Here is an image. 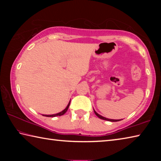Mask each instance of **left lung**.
I'll use <instances>...</instances> for the list:
<instances>
[{
	"label": "left lung",
	"instance_id": "obj_1",
	"mask_svg": "<svg viewBox=\"0 0 161 161\" xmlns=\"http://www.w3.org/2000/svg\"><path fill=\"white\" fill-rule=\"evenodd\" d=\"M94 114H96V115L99 117V119H103V120H107V121H113V122H114V121H120V120H115V119H107V118H105V117H103V116H102L101 115H99V114H97L96 111H95L94 110Z\"/></svg>",
	"mask_w": 161,
	"mask_h": 161
}]
</instances>
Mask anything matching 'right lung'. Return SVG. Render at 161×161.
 Masks as SVG:
<instances>
[{"mask_svg":"<svg viewBox=\"0 0 161 161\" xmlns=\"http://www.w3.org/2000/svg\"><path fill=\"white\" fill-rule=\"evenodd\" d=\"M69 104H70V102H69V103H68L67 107L66 108H65L63 111H61V112L58 113V114H52V115H43V116H47V117H54V116H62V115H63V114H64L65 113L67 112V109H68V108H69Z\"/></svg>","mask_w":161,"mask_h":161,"instance_id":"right-lung-1","label":"right lung"}]
</instances>
